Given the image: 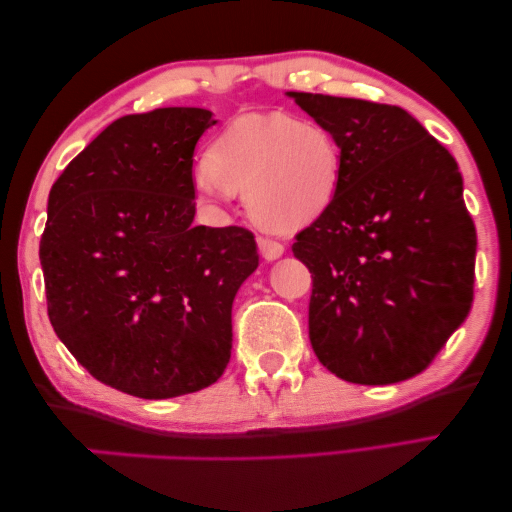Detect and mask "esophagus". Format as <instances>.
Instances as JSON below:
<instances>
[{"label":"esophagus","instance_id":"esophagus-1","mask_svg":"<svg viewBox=\"0 0 512 512\" xmlns=\"http://www.w3.org/2000/svg\"><path fill=\"white\" fill-rule=\"evenodd\" d=\"M258 249H261V254L265 261H276V258L283 256V245L276 240L270 238H258Z\"/></svg>","mask_w":512,"mask_h":512}]
</instances>
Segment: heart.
Segmentation results:
<instances>
[{
    "label": "heart",
    "instance_id": "obj_1",
    "mask_svg": "<svg viewBox=\"0 0 512 512\" xmlns=\"http://www.w3.org/2000/svg\"><path fill=\"white\" fill-rule=\"evenodd\" d=\"M340 177V145L322 124L286 113H247L217 136L195 167L192 186L208 201L247 192L254 222L295 233L331 206Z\"/></svg>",
    "mask_w": 512,
    "mask_h": 512
}]
</instances>
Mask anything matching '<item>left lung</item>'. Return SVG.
<instances>
[{
	"instance_id": "1",
	"label": "left lung",
	"mask_w": 512,
	"mask_h": 512,
	"mask_svg": "<svg viewBox=\"0 0 512 512\" xmlns=\"http://www.w3.org/2000/svg\"><path fill=\"white\" fill-rule=\"evenodd\" d=\"M286 95L342 152L331 206L292 245L313 274V351L349 383L406 381L472 308L476 229L458 163L399 106Z\"/></svg>"
}]
</instances>
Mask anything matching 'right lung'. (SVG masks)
Returning a JSON list of instances; mask_svg holds the SVG:
<instances>
[{"instance_id": "add662e5", "label": "right lung", "mask_w": 512, "mask_h": 512, "mask_svg": "<svg viewBox=\"0 0 512 512\" xmlns=\"http://www.w3.org/2000/svg\"><path fill=\"white\" fill-rule=\"evenodd\" d=\"M206 108L124 115L65 167L40 240L47 313L86 370L140 399L220 379L231 306L258 267L240 226H195L192 154Z\"/></svg>"}]
</instances>
